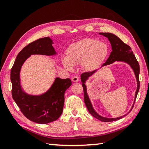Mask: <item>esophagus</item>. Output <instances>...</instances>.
I'll return each mask as SVG.
<instances>
[{
  "label": "esophagus",
  "instance_id": "obj_1",
  "mask_svg": "<svg viewBox=\"0 0 149 149\" xmlns=\"http://www.w3.org/2000/svg\"><path fill=\"white\" fill-rule=\"evenodd\" d=\"M79 79V78L77 76H75V75L72 78V81L73 82H77Z\"/></svg>",
  "mask_w": 149,
  "mask_h": 149
}]
</instances>
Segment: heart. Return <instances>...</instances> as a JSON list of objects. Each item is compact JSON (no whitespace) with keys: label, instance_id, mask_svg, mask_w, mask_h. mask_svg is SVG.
<instances>
[{"label":"heart","instance_id":"heart-1","mask_svg":"<svg viewBox=\"0 0 149 149\" xmlns=\"http://www.w3.org/2000/svg\"><path fill=\"white\" fill-rule=\"evenodd\" d=\"M109 52L107 44L99 40L86 38L68 47L66 58L63 59L65 67L72 70L74 65L82 64L86 70L97 67L106 59Z\"/></svg>","mask_w":149,"mask_h":149}]
</instances>
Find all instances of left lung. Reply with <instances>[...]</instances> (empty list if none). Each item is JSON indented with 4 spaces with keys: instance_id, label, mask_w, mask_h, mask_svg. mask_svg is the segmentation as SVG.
<instances>
[{
    "instance_id": "8db88e82",
    "label": "left lung",
    "mask_w": 149,
    "mask_h": 149,
    "mask_svg": "<svg viewBox=\"0 0 149 149\" xmlns=\"http://www.w3.org/2000/svg\"><path fill=\"white\" fill-rule=\"evenodd\" d=\"M99 34H102V35L106 36L108 38L112 47V52H111L109 57L107 58L106 61L103 63L102 66L110 65L116 61H124L125 63H128V64L131 66V68L133 69L136 77L137 84H138L137 90L136 91V94H135V99L134 102V104L138 93L139 91V90H140V80H139L140 65H139V63L137 61V59L136 58L133 52H132V51L131 50V47L128 45H127V44L123 43L118 36H116V35H115V34L109 33H100ZM95 72H96V70H93L91 72H84L81 75V79L82 83H83L82 86H83V91H84V100L88 111H89V113L91 114V115L93 116H94L95 118H96L97 119L99 120L102 122H113V121H116V120H118L120 118H122V117L125 116V115L118 117V118H104V117L100 116V115H98V114L95 111V110L93 109L92 105H91V102L89 99V97H88L87 95L86 87L85 86L84 83H85V81H86L88 78V77L91 76V75L93 74ZM134 104L132 107V109L133 108Z\"/></svg>"
}]
</instances>
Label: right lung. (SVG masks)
Here are the masks:
<instances>
[{"label":"right lung","instance_id":"add662e5","mask_svg":"<svg viewBox=\"0 0 149 149\" xmlns=\"http://www.w3.org/2000/svg\"><path fill=\"white\" fill-rule=\"evenodd\" d=\"M52 41L42 38L28 44L18 53L11 70L12 97L20 111L27 118L41 124L58 120L63 112L65 91L72 85L69 78L57 77L50 90L40 96H33L22 91L20 84V71L24 61L31 54L54 55Z\"/></svg>","mask_w":149,"mask_h":149}]
</instances>
